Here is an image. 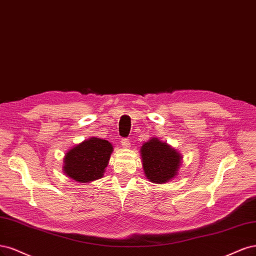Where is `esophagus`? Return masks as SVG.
Segmentation results:
<instances>
[{"mask_svg":"<svg viewBox=\"0 0 256 256\" xmlns=\"http://www.w3.org/2000/svg\"><path fill=\"white\" fill-rule=\"evenodd\" d=\"M121 144H122V146H123V148H126V149H128V148L130 146V139H128V138L123 139V140H122V142H121Z\"/></svg>","mask_w":256,"mask_h":256,"instance_id":"1","label":"esophagus"}]
</instances>
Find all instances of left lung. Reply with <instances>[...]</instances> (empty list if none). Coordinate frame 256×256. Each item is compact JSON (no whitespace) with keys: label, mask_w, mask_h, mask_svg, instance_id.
I'll use <instances>...</instances> for the list:
<instances>
[{"label":"left lung","mask_w":256,"mask_h":256,"mask_svg":"<svg viewBox=\"0 0 256 256\" xmlns=\"http://www.w3.org/2000/svg\"><path fill=\"white\" fill-rule=\"evenodd\" d=\"M140 154L146 178L155 184L170 182L178 174L182 166V154L156 137L142 144Z\"/></svg>","instance_id":"1"}]
</instances>
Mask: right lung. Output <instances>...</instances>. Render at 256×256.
Returning <instances> with one entry per match:
<instances>
[{"instance_id":"add662e5","label":"right lung","mask_w":256,"mask_h":256,"mask_svg":"<svg viewBox=\"0 0 256 256\" xmlns=\"http://www.w3.org/2000/svg\"><path fill=\"white\" fill-rule=\"evenodd\" d=\"M112 151L110 142L90 137L72 146L64 154L62 171L74 182H94L103 178Z\"/></svg>"}]
</instances>
